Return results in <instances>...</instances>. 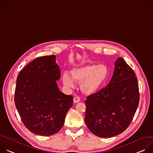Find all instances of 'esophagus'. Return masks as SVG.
<instances>
[{
    "label": "esophagus",
    "mask_w": 153,
    "mask_h": 153,
    "mask_svg": "<svg viewBox=\"0 0 153 153\" xmlns=\"http://www.w3.org/2000/svg\"><path fill=\"white\" fill-rule=\"evenodd\" d=\"M80 101V98L79 97H75L74 98V103H78Z\"/></svg>",
    "instance_id": "34e87169"
}]
</instances>
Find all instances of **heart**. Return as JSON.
<instances>
[{"label":"heart","instance_id":"obj_1","mask_svg":"<svg viewBox=\"0 0 153 153\" xmlns=\"http://www.w3.org/2000/svg\"><path fill=\"white\" fill-rule=\"evenodd\" d=\"M71 77L64 74L62 76L64 85L68 88L74 86V81L81 82L80 88L86 94L96 92L106 81L109 71L105 64H89L76 67L71 71Z\"/></svg>","mask_w":153,"mask_h":153}]
</instances>
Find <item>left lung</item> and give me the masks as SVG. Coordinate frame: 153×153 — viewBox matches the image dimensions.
<instances>
[{"instance_id":"8db88e82","label":"left lung","mask_w":153,"mask_h":153,"mask_svg":"<svg viewBox=\"0 0 153 153\" xmlns=\"http://www.w3.org/2000/svg\"><path fill=\"white\" fill-rule=\"evenodd\" d=\"M139 103L137 78L124 59L118 58L106 87L87 97L85 123L100 137L115 136L129 126Z\"/></svg>"}]
</instances>
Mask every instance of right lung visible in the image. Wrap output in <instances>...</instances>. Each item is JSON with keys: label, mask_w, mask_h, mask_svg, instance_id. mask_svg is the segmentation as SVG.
I'll list each match as a JSON object with an SVG mask.
<instances>
[{"label": "right lung", "mask_w": 153, "mask_h": 153, "mask_svg": "<svg viewBox=\"0 0 153 153\" xmlns=\"http://www.w3.org/2000/svg\"><path fill=\"white\" fill-rule=\"evenodd\" d=\"M61 70L56 56L38 57L20 72L16 80L14 103L25 127L31 132L48 136L62 127L73 97L62 93L56 81Z\"/></svg>", "instance_id": "add662e5"}]
</instances>
